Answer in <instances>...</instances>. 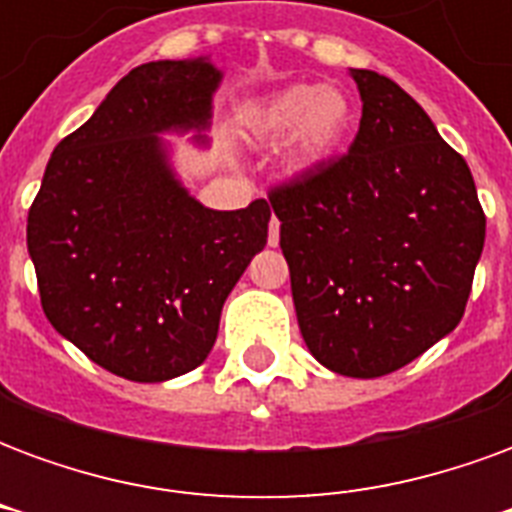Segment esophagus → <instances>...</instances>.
<instances>
[{
	"label": "esophagus",
	"mask_w": 512,
	"mask_h": 512,
	"mask_svg": "<svg viewBox=\"0 0 512 512\" xmlns=\"http://www.w3.org/2000/svg\"><path fill=\"white\" fill-rule=\"evenodd\" d=\"M268 246H279V222L277 219H271V224H268Z\"/></svg>",
	"instance_id": "34e87169"
}]
</instances>
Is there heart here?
Listing matches in <instances>:
<instances>
[{
	"label": "heart",
	"mask_w": 512,
	"mask_h": 512,
	"mask_svg": "<svg viewBox=\"0 0 512 512\" xmlns=\"http://www.w3.org/2000/svg\"><path fill=\"white\" fill-rule=\"evenodd\" d=\"M354 128V104L334 84H290L249 115V131L266 145H285L293 172L326 167L348 142Z\"/></svg>",
	"instance_id": "b5f03b06"
}]
</instances>
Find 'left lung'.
Returning <instances> with one entry per match:
<instances>
[{
	"label": "left lung",
	"instance_id": "left-lung-1",
	"mask_svg": "<svg viewBox=\"0 0 512 512\" xmlns=\"http://www.w3.org/2000/svg\"><path fill=\"white\" fill-rule=\"evenodd\" d=\"M348 153L271 191L296 318L332 373H395L461 323L485 244L466 161L425 109L376 71Z\"/></svg>",
	"mask_w": 512,
	"mask_h": 512
}]
</instances>
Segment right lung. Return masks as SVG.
<instances>
[{"label":"right lung","mask_w":512,"mask_h":512,"mask_svg":"<svg viewBox=\"0 0 512 512\" xmlns=\"http://www.w3.org/2000/svg\"><path fill=\"white\" fill-rule=\"evenodd\" d=\"M222 79L208 57L126 73L54 147L29 208L27 249L46 318L128 381L158 384L200 367L224 301L266 246L271 205L205 208L164 139L208 147Z\"/></svg>","instance_id":"1"}]
</instances>
